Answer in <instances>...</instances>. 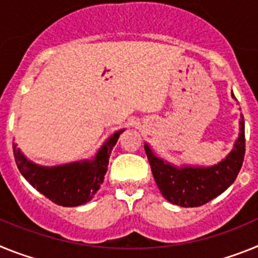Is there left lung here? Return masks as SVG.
<instances>
[{
    "label": "left lung",
    "mask_w": 258,
    "mask_h": 258,
    "mask_svg": "<svg viewBox=\"0 0 258 258\" xmlns=\"http://www.w3.org/2000/svg\"><path fill=\"white\" fill-rule=\"evenodd\" d=\"M232 98L236 100L234 93ZM239 138L234 149L225 160L214 166H174L167 161L157 157L145 143L144 149L151 163L154 180L162 196L169 203L183 208L200 207L225 192L234 183L240 171L245 153V132L244 118L239 120Z\"/></svg>",
    "instance_id": "1"
}]
</instances>
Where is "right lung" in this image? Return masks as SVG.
I'll list each match as a JSON object with an SVG mask.
<instances>
[{
    "label": "right lung",
    "mask_w": 258,
    "mask_h": 258,
    "mask_svg": "<svg viewBox=\"0 0 258 258\" xmlns=\"http://www.w3.org/2000/svg\"><path fill=\"white\" fill-rule=\"evenodd\" d=\"M123 130L116 131L105 142L93 160L78 161L59 166H40L27 157L13 143L17 166L26 180L49 200L62 207H79L91 201L104 182L111 149Z\"/></svg>",
    "instance_id": "right-lung-1"
}]
</instances>
